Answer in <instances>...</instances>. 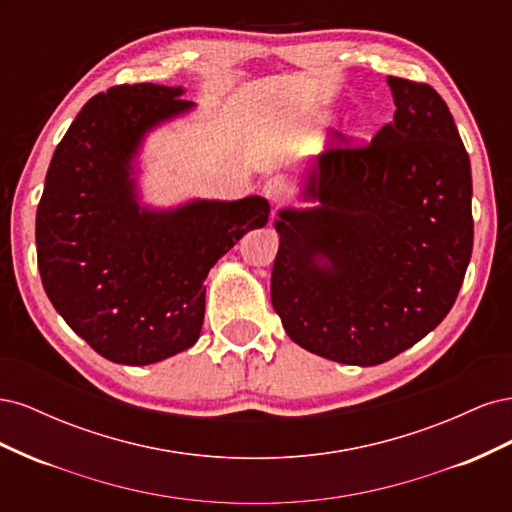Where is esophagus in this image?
I'll use <instances>...</instances> for the list:
<instances>
[{
	"mask_svg": "<svg viewBox=\"0 0 512 512\" xmlns=\"http://www.w3.org/2000/svg\"><path fill=\"white\" fill-rule=\"evenodd\" d=\"M262 194H265L273 205H282L290 196V183L282 175H273L262 185Z\"/></svg>",
	"mask_w": 512,
	"mask_h": 512,
	"instance_id": "1",
	"label": "esophagus"
}]
</instances>
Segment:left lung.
<instances>
[{"instance_id": "left-lung-1", "label": "left lung", "mask_w": 512, "mask_h": 512, "mask_svg": "<svg viewBox=\"0 0 512 512\" xmlns=\"http://www.w3.org/2000/svg\"><path fill=\"white\" fill-rule=\"evenodd\" d=\"M393 121L363 149L309 160L277 211L271 303L294 344L371 367L438 327L472 256V173L446 102L389 76Z\"/></svg>"}]
</instances>
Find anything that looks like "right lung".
Returning a JSON list of instances; mask_svg holds the SVG:
<instances>
[{"label":"right lung","mask_w":512,"mask_h":512,"mask_svg":"<svg viewBox=\"0 0 512 512\" xmlns=\"http://www.w3.org/2000/svg\"><path fill=\"white\" fill-rule=\"evenodd\" d=\"M183 94L138 83L91 98L53 153L36 213L46 297L76 335L121 365H151L192 348L211 267L269 222L262 196L143 203L145 141L194 111Z\"/></svg>","instance_id":"right-lung-1"}]
</instances>
